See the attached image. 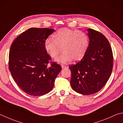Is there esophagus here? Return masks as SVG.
I'll return each instance as SVG.
<instances>
[{
    "label": "esophagus",
    "mask_w": 123,
    "mask_h": 123,
    "mask_svg": "<svg viewBox=\"0 0 123 123\" xmlns=\"http://www.w3.org/2000/svg\"><path fill=\"white\" fill-rule=\"evenodd\" d=\"M61 67H62V69H66L68 67L66 66H65V65H64V64H61Z\"/></svg>",
    "instance_id": "esophagus-1"
}]
</instances>
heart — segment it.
<instances>
[{"label":"heart","instance_id":"1","mask_svg":"<svg viewBox=\"0 0 123 123\" xmlns=\"http://www.w3.org/2000/svg\"><path fill=\"white\" fill-rule=\"evenodd\" d=\"M90 40L85 32L77 30L62 28L55 32L53 38H48L44 44L45 49L49 56L55 59L61 51L63 52L56 61L67 63L73 59L79 61L87 50Z\"/></svg>","mask_w":123,"mask_h":123}]
</instances>
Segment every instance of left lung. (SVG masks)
I'll return each mask as SVG.
<instances>
[{
    "label": "left lung",
    "instance_id": "left-lung-1",
    "mask_svg": "<svg viewBox=\"0 0 123 123\" xmlns=\"http://www.w3.org/2000/svg\"><path fill=\"white\" fill-rule=\"evenodd\" d=\"M88 47L80 61L69 67L71 71L70 85L83 95L97 93L109 79L113 68V53L109 41L102 33L87 29Z\"/></svg>",
    "mask_w": 123,
    "mask_h": 123
}]
</instances>
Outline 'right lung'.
Masks as SVG:
<instances>
[{
  "label": "right lung",
  "mask_w": 123,
  "mask_h": 123,
  "mask_svg": "<svg viewBox=\"0 0 123 123\" xmlns=\"http://www.w3.org/2000/svg\"><path fill=\"white\" fill-rule=\"evenodd\" d=\"M54 31L31 28L22 33L11 45L9 71L17 85L28 94L42 96L49 92L61 71V66L51 61L45 49V40Z\"/></svg>",
  "instance_id": "1"
}]
</instances>
